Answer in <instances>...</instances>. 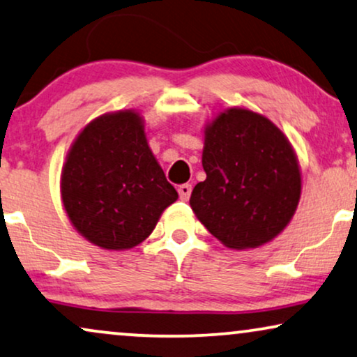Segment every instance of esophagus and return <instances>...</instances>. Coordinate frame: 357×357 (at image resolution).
Instances as JSON below:
<instances>
[{
    "instance_id": "obj_1",
    "label": "esophagus",
    "mask_w": 357,
    "mask_h": 357,
    "mask_svg": "<svg viewBox=\"0 0 357 357\" xmlns=\"http://www.w3.org/2000/svg\"><path fill=\"white\" fill-rule=\"evenodd\" d=\"M191 191H192V186L191 184H181V186L178 188V192H179V197L183 199V201H188L189 196H191Z\"/></svg>"
}]
</instances>
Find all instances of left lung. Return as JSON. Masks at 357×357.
<instances>
[{
  "label": "left lung",
  "mask_w": 357,
  "mask_h": 357,
  "mask_svg": "<svg viewBox=\"0 0 357 357\" xmlns=\"http://www.w3.org/2000/svg\"><path fill=\"white\" fill-rule=\"evenodd\" d=\"M206 181L192 189L194 213L228 248L268 243L291 222L301 199V169L269 119L227 109L206 129Z\"/></svg>",
  "instance_id": "left-lung-1"
}]
</instances>
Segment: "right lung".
Instances as JSON below:
<instances>
[{
    "mask_svg": "<svg viewBox=\"0 0 357 357\" xmlns=\"http://www.w3.org/2000/svg\"><path fill=\"white\" fill-rule=\"evenodd\" d=\"M61 199L84 238L106 250L134 248L178 192L151 153L137 112L121 111L84 127L61 171Z\"/></svg>",
    "mask_w": 357,
    "mask_h": 357,
    "instance_id": "add662e5",
    "label": "right lung"
}]
</instances>
